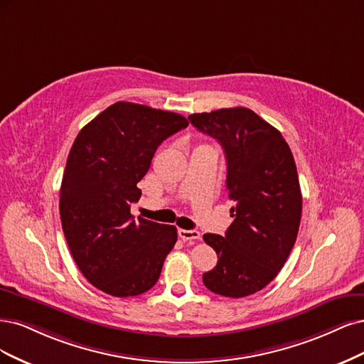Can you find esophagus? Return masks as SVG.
Segmentation results:
<instances>
[{
	"label": "esophagus",
	"instance_id": "34e87169",
	"mask_svg": "<svg viewBox=\"0 0 364 364\" xmlns=\"http://www.w3.org/2000/svg\"><path fill=\"white\" fill-rule=\"evenodd\" d=\"M178 236L184 242L201 239V234H199V231H196V230H178Z\"/></svg>",
	"mask_w": 364,
	"mask_h": 364
}]
</instances>
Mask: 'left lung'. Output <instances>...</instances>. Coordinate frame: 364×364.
<instances>
[{"label": "left lung", "mask_w": 364, "mask_h": 364, "mask_svg": "<svg viewBox=\"0 0 364 364\" xmlns=\"http://www.w3.org/2000/svg\"><path fill=\"white\" fill-rule=\"evenodd\" d=\"M189 121L224 148L228 198L236 203L225 236L204 234L218 264L203 283L222 296L252 295L278 275L296 242L302 195L295 159L277 128L246 107L193 113Z\"/></svg>", "instance_id": "8db88e82"}]
</instances>
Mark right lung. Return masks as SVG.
<instances>
[{
    "label": "right lung",
    "mask_w": 364,
    "mask_h": 364,
    "mask_svg": "<svg viewBox=\"0 0 364 364\" xmlns=\"http://www.w3.org/2000/svg\"><path fill=\"white\" fill-rule=\"evenodd\" d=\"M189 125L181 114L119 101L81 128L60 187V219L78 269L112 296H137L157 283L177 228L134 220L137 183L159 145Z\"/></svg>",
    "instance_id": "1"
}]
</instances>
